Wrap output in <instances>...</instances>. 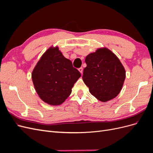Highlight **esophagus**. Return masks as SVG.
I'll return each instance as SVG.
<instances>
[{"mask_svg":"<svg viewBox=\"0 0 153 153\" xmlns=\"http://www.w3.org/2000/svg\"><path fill=\"white\" fill-rule=\"evenodd\" d=\"M78 71L80 72L81 74H82V73H83V68H82V67L80 68L79 69H78Z\"/></svg>","mask_w":153,"mask_h":153,"instance_id":"1","label":"esophagus"}]
</instances>
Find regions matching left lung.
<instances>
[{"label": "left lung", "mask_w": 153, "mask_h": 153, "mask_svg": "<svg viewBox=\"0 0 153 153\" xmlns=\"http://www.w3.org/2000/svg\"><path fill=\"white\" fill-rule=\"evenodd\" d=\"M82 79L91 94L102 102L112 100L121 92L126 71L118 57L106 48H98L85 58Z\"/></svg>", "instance_id": "left-lung-1"}]
</instances>
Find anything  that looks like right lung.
<instances>
[{"label":"right lung","mask_w":153,"mask_h":153,"mask_svg":"<svg viewBox=\"0 0 153 153\" xmlns=\"http://www.w3.org/2000/svg\"><path fill=\"white\" fill-rule=\"evenodd\" d=\"M80 76V73L57 47L46 51L32 73L36 91L44 102L50 105L62 104Z\"/></svg>","instance_id":"obj_1"}]
</instances>
